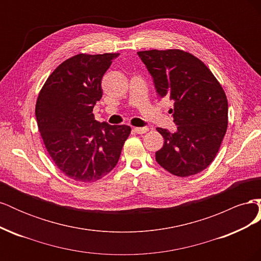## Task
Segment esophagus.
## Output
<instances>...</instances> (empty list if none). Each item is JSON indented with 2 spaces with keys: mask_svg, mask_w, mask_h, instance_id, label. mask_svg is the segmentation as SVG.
<instances>
[{
  "mask_svg": "<svg viewBox=\"0 0 261 261\" xmlns=\"http://www.w3.org/2000/svg\"><path fill=\"white\" fill-rule=\"evenodd\" d=\"M148 127H135L134 128V130H135V133L137 134H145L148 132Z\"/></svg>",
  "mask_w": 261,
  "mask_h": 261,
  "instance_id": "34e87169",
  "label": "esophagus"
}]
</instances>
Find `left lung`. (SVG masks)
I'll use <instances>...</instances> for the list:
<instances>
[{
    "mask_svg": "<svg viewBox=\"0 0 261 261\" xmlns=\"http://www.w3.org/2000/svg\"><path fill=\"white\" fill-rule=\"evenodd\" d=\"M151 75L158 96L174 102L176 132L158 127L164 138L155 161L171 174H197L215 159L227 128V100L210 69L181 50L137 52Z\"/></svg>",
    "mask_w": 261,
    "mask_h": 261,
    "instance_id": "left-lung-1",
    "label": "left lung"
}]
</instances>
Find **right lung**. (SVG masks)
I'll use <instances>...</instances> for the list:
<instances>
[{"label":"right lung","mask_w":261,"mask_h":261,"mask_svg":"<svg viewBox=\"0 0 261 261\" xmlns=\"http://www.w3.org/2000/svg\"><path fill=\"white\" fill-rule=\"evenodd\" d=\"M118 53L77 54L62 63L39 93L36 117L53 162L66 176L90 183L120 159L127 125L99 123L92 110L102 98L101 81Z\"/></svg>","instance_id":"right-lung-1"}]
</instances>
